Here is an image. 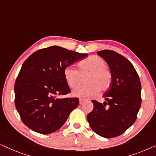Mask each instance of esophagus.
Segmentation results:
<instances>
[{
  "label": "esophagus",
  "mask_w": 156,
  "mask_h": 156,
  "mask_svg": "<svg viewBox=\"0 0 156 156\" xmlns=\"http://www.w3.org/2000/svg\"><path fill=\"white\" fill-rule=\"evenodd\" d=\"M84 100H82V99L80 100V105H82V104H84Z\"/></svg>",
  "instance_id": "esophagus-1"
}]
</instances>
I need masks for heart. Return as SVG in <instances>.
Here are the masks:
<instances>
[{
  "label": "heart",
  "mask_w": 156,
  "mask_h": 156,
  "mask_svg": "<svg viewBox=\"0 0 156 156\" xmlns=\"http://www.w3.org/2000/svg\"><path fill=\"white\" fill-rule=\"evenodd\" d=\"M80 71L72 66L64 70V76L67 84L71 88H77L82 84L83 78L87 86L72 91V95L81 99H89L95 97L101 91H106L112 84V76L106 68V63L97 56H91L79 63Z\"/></svg>",
  "instance_id": "heart-1"
}]
</instances>
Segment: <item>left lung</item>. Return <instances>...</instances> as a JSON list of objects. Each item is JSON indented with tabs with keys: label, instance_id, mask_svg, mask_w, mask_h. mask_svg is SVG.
Returning <instances> with one entry per match:
<instances>
[{
	"label": "left lung",
	"instance_id": "1",
	"mask_svg": "<svg viewBox=\"0 0 156 156\" xmlns=\"http://www.w3.org/2000/svg\"><path fill=\"white\" fill-rule=\"evenodd\" d=\"M112 73L110 88L104 93L105 101L95 100L87 116L91 129L102 137L111 138L124 133L135 122L141 104V84L131 62L114 51H99Z\"/></svg>",
	"mask_w": 156,
	"mask_h": 156
}]
</instances>
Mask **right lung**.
Returning a JSON list of instances; mask_svg holds the SVG:
<instances>
[{"instance_id":"add662e5","label":"right lung","mask_w":156,"mask_h":156,"mask_svg":"<svg viewBox=\"0 0 156 156\" xmlns=\"http://www.w3.org/2000/svg\"><path fill=\"white\" fill-rule=\"evenodd\" d=\"M87 56L55 45L36 51L24 62L14 90L16 107L25 126L42 134L62 126L79 105L78 98H57L70 92L64 70Z\"/></svg>"}]
</instances>
